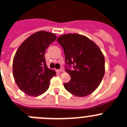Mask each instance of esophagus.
I'll return each instance as SVG.
<instances>
[{
	"label": "esophagus",
	"instance_id": "1",
	"mask_svg": "<svg viewBox=\"0 0 127 127\" xmlns=\"http://www.w3.org/2000/svg\"><path fill=\"white\" fill-rule=\"evenodd\" d=\"M63 71V69H60L57 70V72H58V73H61V72Z\"/></svg>",
	"mask_w": 127,
	"mask_h": 127
}]
</instances>
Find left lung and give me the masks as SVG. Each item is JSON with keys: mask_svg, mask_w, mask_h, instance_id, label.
Here are the masks:
<instances>
[{"mask_svg": "<svg viewBox=\"0 0 127 127\" xmlns=\"http://www.w3.org/2000/svg\"><path fill=\"white\" fill-rule=\"evenodd\" d=\"M57 41L63 48L65 71L71 76L70 81L64 83L65 89L77 96L90 95L105 74V58L100 49L87 37L78 34H64Z\"/></svg>", "mask_w": 127, "mask_h": 127, "instance_id": "obj_1", "label": "left lung"}]
</instances>
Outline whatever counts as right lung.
I'll use <instances>...</instances> for the list:
<instances>
[{"mask_svg":"<svg viewBox=\"0 0 127 127\" xmlns=\"http://www.w3.org/2000/svg\"><path fill=\"white\" fill-rule=\"evenodd\" d=\"M49 32H37L26 39L15 53L13 60V76L22 92L37 96L47 90L54 70L46 65L45 52L56 39Z\"/></svg>","mask_w":127,"mask_h":127,"instance_id":"1","label":"right lung"}]
</instances>
